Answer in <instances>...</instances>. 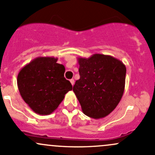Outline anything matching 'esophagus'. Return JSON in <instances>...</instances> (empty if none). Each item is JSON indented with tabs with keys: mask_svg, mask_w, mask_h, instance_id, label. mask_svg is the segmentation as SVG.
Listing matches in <instances>:
<instances>
[{
	"mask_svg": "<svg viewBox=\"0 0 155 155\" xmlns=\"http://www.w3.org/2000/svg\"><path fill=\"white\" fill-rule=\"evenodd\" d=\"M70 82H71V84H72V85H73V84H74V83H75V81H74V79H71V80H70Z\"/></svg>",
	"mask_w": 155,
	"mask_h": 155,
	"instance_id": "obj_1",
	"label": "esophagus"
}]
</instances>
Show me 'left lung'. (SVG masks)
<instances>
[{"instance_id": "obj_1", "label": "left lung", "mask_w": 155, "mask_h": 155, "mask_svg": "<svg viewBox=\"0 0 155 155\" xmlns=\"http://www.w3.org/2000/svg\"><path fill=\"white\" fill-rule=\"evenodd\" d=\"M80 79L73 91L82 112L94 119L105 117L121 100L125 90L126 68L111 56L94 54L78 58Z\"/></svg>"}]
</instances>
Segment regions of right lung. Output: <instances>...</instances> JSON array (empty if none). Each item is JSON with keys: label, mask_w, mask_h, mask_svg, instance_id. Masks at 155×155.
Returning <instances> with one entry per match:
<instances>
[{"label": "right lung", "mask_w": 155, "mask_h": 155, "mask_svg": "<svg viewBox=\"0 0 155 155\" xmlns=\"http://www.w3.org/2000/svg\"><path fill=\"white\" fill-rule=\"evenodd\" d=\"M54 57H38L21 68L17 78L18 91L24 102L35 113L49 115L72 90L64 77V66Z\"/></svg>", "instance_id": "obj_1"}]
</instances>
